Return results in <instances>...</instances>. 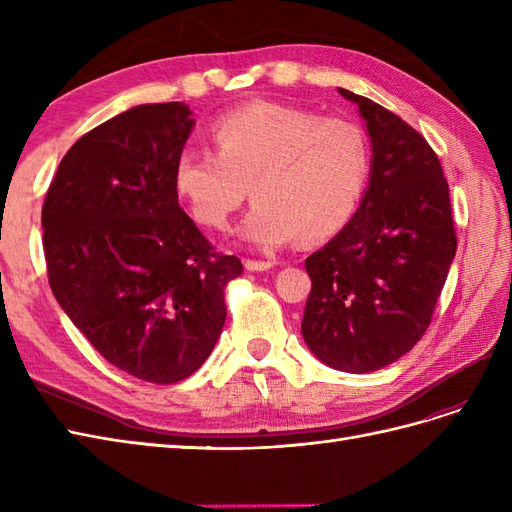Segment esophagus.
Wrapping results in <instances>:
<instances>
[{
    "instance_id": "obj_1",
    "label": "esophagus",
    "mask_w": 512,
    "mask_h": 512,
    "mask_svg": "<svg viewBox=\"0 0 512 512\" xmlns=\"http://www.w3.org/2000/svg\"><path fill=\"white\" fill-rule=\"evenodd\" d=\"M273 265H275V262H271V260H254V258L245 260L247 271H269Z\"/></svg>"
}]
</instances>
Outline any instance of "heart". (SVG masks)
<instances>
[{"mask_svg":"<svg viewBox=\"0 0 512 512\" xmlns=\"http://www.w3.org/2000/svg\"><path fill=\"white\" fill-rule=\"evenodd\" d=\"M215 151L185 147L173 183L192 218L224 230L250 194L241 241L277 250L299 235L324 241L344 230L367 188L371 151L348 119H322L284 104L252 102L213 126Z\"/></svg>","mask_w":512,"mask_h":512,"instance_id":"1","label":"heart"}]
</instances>
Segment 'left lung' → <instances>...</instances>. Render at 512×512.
Here are the masks:
<instances>
[{
  "mask_svg": "<svg viewBox=\"0 0 512 512\" xmlns=\"http://www.w3.org/2000/svg\"><path fill=\"white\" fill-rule=\"evenodd\" d=\"M337 91L359 106L369 181L348 226L305 260L312 292L301 333L324 365L367 374L423 337L457 239L448 183L425 138L374 100Z\"/></svg>",
  "mask_w": 512,
  "mask_h": 512,
  "instance_id": "obj_1",
  "label": "left lung"
}]
</instances>
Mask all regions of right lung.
<instances>
[{
  "label": "right lung",
  "instance_id": "add662e5",
  "mask_svg": "<svg viewBox=\"0 0 512 512\" xmlns=\"http://www.w3.org/2000/svg\"><path fill=\"white\" fill-rule=\"evenodd\" d=\"M190 106L138 104L81 136L42 207L57 303L104 359L153 384L192 376L226 322L224 288L243 273L179 207L175 160Z\"/></svg>",
  "mask_w": 512,
  "mask_h": 512
}]
</instances>
